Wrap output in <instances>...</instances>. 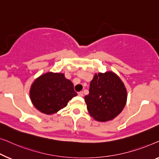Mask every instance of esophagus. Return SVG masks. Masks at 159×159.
<instances>
[{"label": "esophagus", "mask_w": 159, "mask_h": 159, "mask_svg": "<svg viewBox=\"0 0 159 159\" xmlns=\"http://www.w3.org/2000/svg\"><path fill=\"white\" fill-rule=\"evenodd\" d=\"M78 94H79V97H84V92H83V91H80V92L78 93Z\"/></svg>", "instance_id": "esophagus-1"}]
</instances>
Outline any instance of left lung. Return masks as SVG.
I'll return each instance as SVG.
<instances>
[{
	"instance_id": "1",
	"label": "left lung",
	"mask_w": 159,
	"mask_h": 159,
	"mask_svg": "<svg viewBox=\"0 0 159 159\" xmlns=\"http://www.w3.org/2000/svg\"><path fill=\"white\" fill-rule=\"evenodd\" d=\"M127 89L120 78L112 71L95 73L89 93L84 99L89 113L95 120L105 122L120 115L126 104Z\"/></svg>"
}]
</instances>
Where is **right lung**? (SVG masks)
I'll list each match as a JSON object with an SVG mask.
<instances>
[{
    "label": "right lung",
    "mask_w": 159,
    "mask_h": 159,
    "mask_svg": "<svg viewBox=\"0 0 159 159\" xmlns=\"http://www.w3.org/2000/svg\"><path fill=\"white\" fill-rule=\"evenodd\" d=\"M30 96L36 109L46 115H53L65 108L77 93L64 73L48 72L34 80Z\"/></svg>",
    "instance_id": "1"
}]
</instances>
